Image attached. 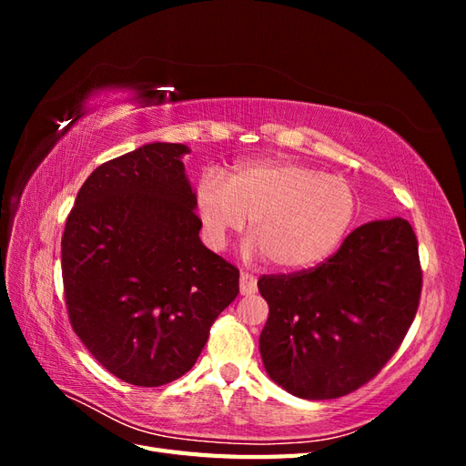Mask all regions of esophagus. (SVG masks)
Masks as SVG:
<instances>
[{
	"label": "esophagus",
	"mask_w": 466,
	"mask_h": 466,
	"mask_svg": "<svg viewBox=\"0 0 466 466\" xmlns=\"http://www.w3.org/2000/svg\"><path fill=\"white\" fill-rule=\"evenodd\" d=\"M241 293L243 295L257 293V278L248 272H241Z\"/></svg>",
	"instance_id": "1"
}]
</instances>
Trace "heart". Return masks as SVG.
Wrapping results in <instances>:
<instances>
[{"instance_id":"1","label":"heart","mask_w":466,"mask_h":466,"mask_svg":"<svg viewBox=\"0 0 466 466\" xmlns=\"http://www.w3.org/2000/svg\"><path fill=\"white\" fill-rule=\"evenodd\" d=\"M356 209L358 196L346 178L284 159L238 165L228 182L206 173L196 187V211L209 247L223 248L250 218V235L266 260L286 270L327 258Z\"/></svg>"}]
</instances>
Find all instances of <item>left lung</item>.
I'll return each instance as SVG.
<instances>
[{
  "mask_svg": "<svg viewBox=\"0 0 466 466\" xmlns=\"http://www.w3.org/2000/svg\"><path fill=\"white\" fill-rule=\"evenodd\" d=\"M260 354L272 380L309 400L344 397L385 368L416 317L418 238L400 218L351 231L309 270L258 279Z\"/></svg>",
  "mask_w": 466,
  "mask_h": 466,
  "instance_id": "1",
  "label": "left lung"
}]
</instances>
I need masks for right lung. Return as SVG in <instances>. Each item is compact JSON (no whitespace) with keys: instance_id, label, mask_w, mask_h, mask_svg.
<instances>
[{"instance_id":"1","label":"right lung","mask_w":466,"mask_h":466,"mask_svg":"<svg viewBox=\"0 0 466 466\" xmlns=\"http://www.w3.org/2000/svg\"><path fill=\"white\" fill-rule=\"evenodd\" d=\"M182 144H147L96 167L62 235L69 322L124 383L161 387L202 354L238 293L237 266L200 241Z\"/></svg>"}]
</instances>
